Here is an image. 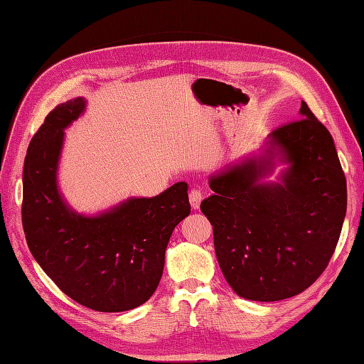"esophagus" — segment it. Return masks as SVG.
I'll list each match as a JSON object with an SVG mask.
<instances>
[{
  "label": "esophagus",
  "mask_w": 364,
  "mask_h": 364,
  "mask_svg": "<svg viewBox=\"0 0 364 364\" xmlns=\"http://www.w3.org/2000/svg\"><path fill=\"white\" fill-rule=\"evenodd\" d=\"M202 198H203V194H202V191H200V189H192L189 192V202H191V206L194 208V210H198L200 203H202Z\"/></svg>",
  "instance_id": "34e87169"
}]
</instances>
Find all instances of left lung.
I'll use <instances>...</instances> for the list:
<instances>
[{
    "label": "left lung",
    "mask_w": 364,
    "mask_h": 364,
    "mask_svg": "<svg viewBox=\"0 0 364 364\" xmlns=\"http://www.w3.org/2000/svg\"><path fill=\"white\" fill-rule=\"evenodd\" d=\"M300 120L210 178L200 208L223 277L239 297L275 301L311 286L335 252L347 210L333 137L301 102ZM277 165L284 168L270 181Z\"/></svg>",
    "instance_id": "8db88e82"
}]
</instances>
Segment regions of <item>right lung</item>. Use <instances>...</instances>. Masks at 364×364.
<instances>
[{
	"instance_id": "right-lung-1",
	"label": "right lung",
	"mask_w": 364,
	"mask_h": 364,
	"mask_svg": "<svg viewBox=\"0 0 364 364\" xmlns=\"http://www.w3.org/2000/svg\"><path fill=\"white\" fill-rule=\"evenodd\" d=\"M76 97L46 115L23 167L21 219L43 272L78 304L102 313L141 306L156 291L173 228L191 213L188 183L159 196L128 197L95 214L78 213L59 189L65 129L84 115Z\"/></svg>"
}]
</instances>
